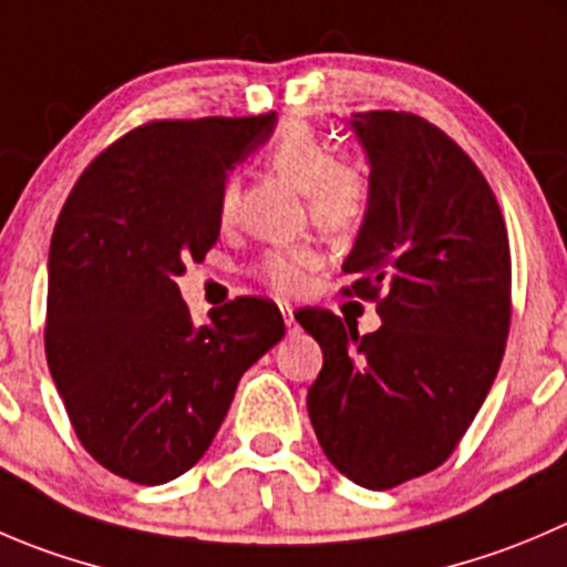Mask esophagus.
<instances>
[{
  "label": "esophagus",
  "instance_id": "34e87169",
  "mask_svg": "<svg viewBox=\"0 0 567 567\" xmlns=\"http://www.w3.org/2000/svg\"><path fill=\"white\" fill-rule=\"evenodd\" d=\"M282 318H285V327H288V332H299V323H296V316H293V307L290 305H282Z\"/></svg>",
  "mask_w": 567,
  "mask_h": 567
}]
</instances>
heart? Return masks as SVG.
<instances>
[{
	"label": "heart",
	"instance_id": "1",
	"mask_svg": "<svg viewBox=\"0 0 567 567\" xmlns=\"http://www.w3.org/2000/svg\"><path fill=\"white\" fill-rule=\"evenodd\" d=\"M274 172L307 196L310 216L323 233L343 235L360 224L368 205V185L357 168L334 163L321 137L305 124H290L279 132L268 152ZM238 205V183L227 179L218 196V218H233ZM318 268V255L310 249L274 251L262 260V279L279 293H299Z\"/></svg>",
	"mask_w": 567,
	"mask_h": 567
}]
</instances>
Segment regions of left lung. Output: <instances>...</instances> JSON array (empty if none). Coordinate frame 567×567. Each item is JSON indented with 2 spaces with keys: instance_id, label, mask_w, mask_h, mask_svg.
<instances>
[{
  "instance_id": "8db88e82",
  "label": "left lung",
  "mask_w": 567,
  "mask_h": 567,
  "mask_svg": "<svg viewBox=\"0 0 567 567\" xmlns=\"http://www.w3.org/2000/svg\"><path fill=\"white\" fill-rule=\"evenodd\" d=\"M368 207L343 293L377 301L360 334L329 310L296 321L323 368L307 412L329 463L388 491L446 463L491 393L509 332V240L491 185L452 137L421 115L354 113Z\"/></svg>"
}]
</instances>
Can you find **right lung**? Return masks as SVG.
Listing matches in <instances>:
<instances>
[{
    "instance_id": "add662e5",
    "label": "right lung",
    "mask_w": 567,
    "mask_h": 567,
    "mask_svg": "<svg viewBox=\"0 0 567 567\" xmlns=\"http://www.w3.org/2000/svg\"><path fill=\"white\" fill-rule=\"evenodd\" d=\"M277 115L150 121L82 172L49 246L47 362L85 452L166 485L210 449L240 377L285 334L274 301L240 296L196 327L177 277L218 240L227 172Z\"/></svg>"
}]
</instances>
